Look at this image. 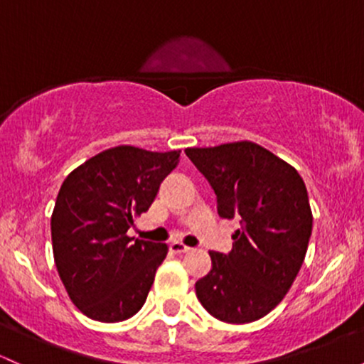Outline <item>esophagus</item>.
Masks as SVG:
<instances>
[{
	"label": "esophagus",
	"mask_w": 364,
	"mask_h": 364,
	"mask_svg": "<svg viewBox=\"0 0 364 364\" xmlns=\"http://www.w3.org/2000/svg\"><path fill=\"white\" fill-rule=\"evenodd\" d=\"M171 250H173L174 254H185V252H188L190 247L183 245L181 242H173V243H171Z\"/></svg>",
	"instance_id": "34e87169"
}]
</instances>
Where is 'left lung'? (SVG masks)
Listing matches in <instances>:
<instances>
[{"label": "left lung", "instance_id": "1", "mask_svg": "<svg viewBox=\"0 0 364 364\" xmlns=\"http://www.w3.org/2000/svg\"><path fill=\"white\" fill-rule=\"evenodd\" d=\"M186 155L214 190L219 215L240 219L230 252H210L213 269L195 283L198 301L221 321H255L282 302L304 262L313 231L304 181L250 141Z\"/></svg>", "mask_w": 364, "mask_h": 364}]
</instances>
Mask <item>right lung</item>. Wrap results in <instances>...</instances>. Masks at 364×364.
Returning <instances> with one entry per match:
<instances>
[{"instance_id":"obj_1","label":"right lung","mask_w":364,"mask_h":364,"mask_svg":"<svg viewBox=\"0 0 364 364\" xmlns=\"http://www.w3.org/2000/svg\"><path fill=\"white\" fill-rule=\"evenodd\" d=\"M179 151L115 146L67 176L51 215L55 264L70 301L87 318L124 321L145 304L166 243L127 230L146 213Z\"/></svg>"}]
</instances>
